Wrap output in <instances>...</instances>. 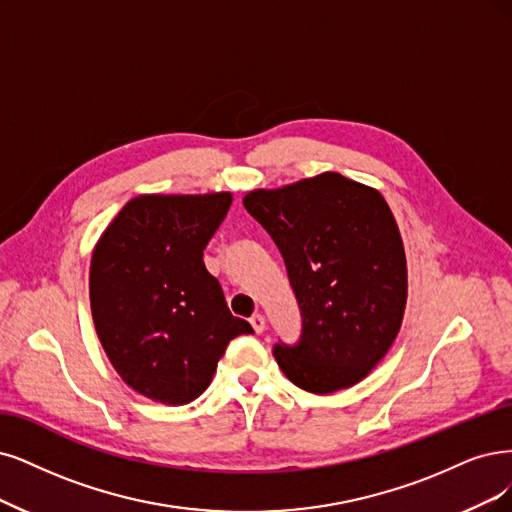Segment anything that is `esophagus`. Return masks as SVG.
<instances>
[{
  "instance_id": "obj_1",
  "label": "esophagus",
  "mask_w": 512,
  "mask_h": 512,
  "mask_svg": "<svg viewBox=\"0 0 512 512\" xmlns=\"http://www.w3.org/2000/svg\"><path fill=\"white\" fill-rule=\"evenodd\" d=\"M249 323H251V327L255 329V333H263V331H266V318H263L261 314H253V316L249 318Z\"/></svg>"
}]
</instances>
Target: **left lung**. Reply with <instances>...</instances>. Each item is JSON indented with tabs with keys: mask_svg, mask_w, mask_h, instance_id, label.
<instances>
[{
	"mask_svg": "<svg viewBox=\"0 0 512 512\" xmlns=\"http://www.w3.org/2000/svg\"><path fill=\"white\" fill-rule=\"evenodd\" d=\"M242 202L285 259L301 314L297 342L274 346L278 367L314 394L361 382L392 346L407 304L405 249L386 200L325 173Z\"/></svg>",
	"mask_w": 512,
	"mask_h": 512,
	"instance_id": "obj_1",
	"label": "left lung"
}]
</instances>
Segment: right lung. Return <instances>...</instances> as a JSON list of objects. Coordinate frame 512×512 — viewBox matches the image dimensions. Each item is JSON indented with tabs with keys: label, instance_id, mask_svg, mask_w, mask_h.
Wrapping results in <instances>:
<instances>
[{
	"label": "right lung",
	"instance_id": "1",
	"mask_svg": "<svg viewBox=\"0 0 512 512\" xmlns=\"http://www.w3.org/2000/svg\"><path fill=\"white\" fill-rule=\"evenodd\" d=\"M230 194L139 196L101 236L90 263L97 335L122 380L164 405H187L208 388L236 335L204 249L230 211Z\"/></svg>",
	"mask_w": 512,
	"mask_h": 512
}]
</instances>
